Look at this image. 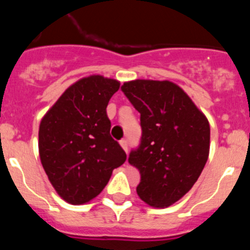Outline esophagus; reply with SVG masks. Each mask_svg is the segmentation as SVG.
Here are the masks:
<instances>
[{
	"mask_svg": "<svg viewBox=\"0 0 250 250\" xmlns=\"http://www.w3.org/2000/svg\"><path fill=\"white\" fill-rule=\"evenodd\" d=\"M120 145H121V147H123V149L127 152V149H129V143H127L126 139H123V140L120 141Z\"/></svg>",
	"mask_w": 250,
	"mask_h": 250,
	"instance_id": "34e87169",
	"label": "esophagus"
}]
</instances>
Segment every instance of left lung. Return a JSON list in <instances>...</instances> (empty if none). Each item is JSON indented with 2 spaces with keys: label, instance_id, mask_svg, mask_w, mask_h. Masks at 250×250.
<instances>
[{
  "label": "left lung",
  "instance_id": "8db88e82",
  "mask_svg": "<svg viewBox=\"0 0 250 250\" xmlns=\"http://www.w3.org/2000/svg\"><path fill=\"white\" fill-rule=\"evenodd\" d=\"M121 91L140 112V144L127 159L140 173L138 195L151 207H169L190 190L207 164L209 123L170 81H130Z\"/></svg>",
  "mask_w": 250,
  "mask_h": 250
}]
</instances>
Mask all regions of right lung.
Here are the masks:
<instances>
[{
    "label": "right lung",
    "instance_id": "right-lung-1",
    "mask_svg": "<svg viewBox=\"0 0 250 250\" xmlns=\"http://www.w3.org/2000/svg\"><path fill=\"white\" fill-rule=\"evenodd\" d=\"M120 83L100 75L81 79L60 96L40 124L39 151L55 190L70 204L90 202L126 154L110 135L106 107Z\"/></svg>",
    "mask_w": 250,
    "mask_h": 250
}]
</instances>
